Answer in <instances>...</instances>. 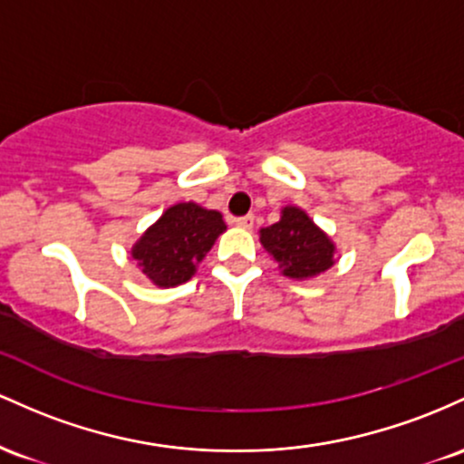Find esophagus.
I'll return each mask as SVG.
<instances>
[{"instance_id":"34e87169","label":"esophagus","mask_w":464,"mask_h":464,"mask_svg":"<svg viewBox=\"0 0 464 464\" xmlns=\"http://www.w3.org/2000/svg\"><path fill=\"white\" fill-rule=\"evenodd\" d=\"M234 223H237V226H238V227H243V230H249V227H252V226H254V217H252V215H246V217H238V218H237V221H234Z\"/></svg>"}]
</instances>
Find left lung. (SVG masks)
I'll return each instance as SVG.
<instances>
[{
  "label": "left lung",
  "instance_id": "left-lung-1",
  "mask_svg": "<svg viewBox=\"0 0 464 464\" xmlns=\"http://www.w3.org/2000/svg\"><path fill=\"white\" fill-rule=\"evenodd\" d=\"M260 243L280 265L283 274L295 280L314 278L335 263L331 238L295 206L283 208L280 221L260 230Z\"/></svg>",
  "mask_w": 464,
  "mask_h": 464
}]
</instances>
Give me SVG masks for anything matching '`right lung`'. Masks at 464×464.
<instances>
[{
  "label": "right lung",
  "mask_w": 464,
  "mask_h": 464,
  "mask_svg": "<svg viewBox=\"0 0 464 464\" xmlns=\"http://www.w3.org/2000/svg\"><path fill=\"white\" fill-rule=\"evenodd\" d=\"M226 232L221 212L192 204H175L135 243L138 267L158 287H175L197 272V265Z\"/></svg>",
  "instance_id": "1"
}]
</instances>
